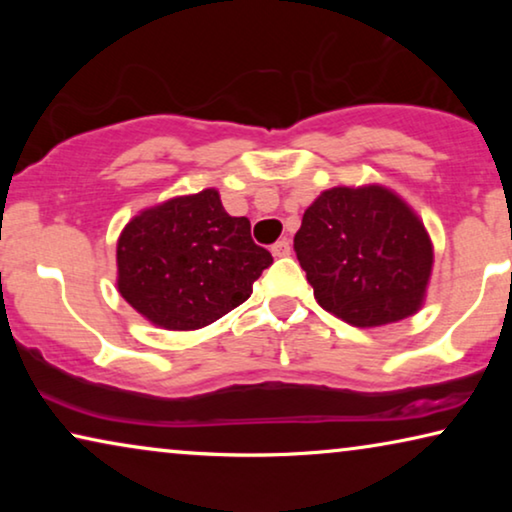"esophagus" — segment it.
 I'll list each match as a JSON object with an SVG mask.
<instances>
[{"instance_id":"1","label":"esophagus","mask_w":512,"mask_h":512,"mask_svg":"<svg viewBox=\"0 0 512 512\" xmlns=\"http://www.w3.org/2000/svg\"><path fill=\"white\" fill-rule=\"evenodd\" d=\"M270 251H272V256H277V258L289 256L291 254V242L289 240H279V242L272 244Z\"/></svg>"}]
</instances>
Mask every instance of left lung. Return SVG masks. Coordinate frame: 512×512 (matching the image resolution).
Masks as SVG:
<instances>
[{
	"instance_id": "left-lung-1",
	"label": "left lung",
	"mask_w": 512,
	"mask_h": 512,
	"mask_svg": "<svg viewBox=\"0 0 512 512\" xmlns=\"http://www.w3.org/2000/svg\"><path fill=\"white\" fill-rule=\"evenodd\" d=\"M293 249L317 303L347 324H394L424 303L429 233L389 188L324 191L305 209Z\"/></svg>"
}]
</instances>
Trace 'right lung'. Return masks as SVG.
<instances>
[{
	"instance_id": "obj_1",
	"label": "right lung",
	"mask_w": 512,
	"mask_h": 512,
	"mask_svg": "<svg viewBox=\"0 0 512 512\" xmlns=\"http://www.w3.org/2000/svg\"><path fill=\"white\" fill-rule=\"evenodd\" d=\"M118 291L167 331H195L235 310L272 265L251 240L247 216H230L219 191L205 188L144 209L116 247Z\"/></svg>"
}]
</instances>
